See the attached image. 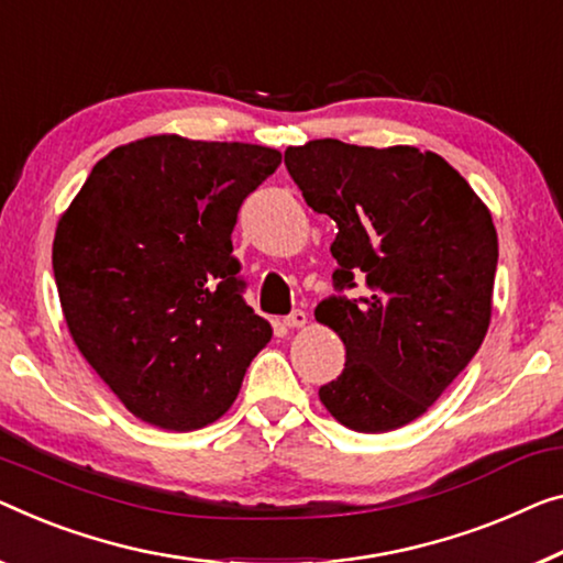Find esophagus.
Segmentation results:
<instances>
[{
    "label": "esophagus",
    "instance_id": "1",
    "mask_svg": "<svg viewBox=\"0 0 563 563\" xmlns=\"http://www.w3.org/2000/svg\"><path fill=\"white\" fill-rule=\"evenodd\" d=\"M283 323L288 325V329H303V325L308 323V313L306 310H292V313L285 318Z\"/></svg>",
    "mask_w": 563,
    "mask_h": 563
}]
</instances>
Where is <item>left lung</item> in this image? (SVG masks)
Masks as SVG:
<instances>
[{"label":"left lung","instance_id":"left-lung-1","mask_svg":"<svg viewBox=\"0 0 563 563\" xmlns=\"http://www.w3.org/2000/svg\"><path fill=\"white\" fill-rule=\"evenodd\" d=\"M285 166L308 207L339 228L335 290L366 280L362 298L316 308L346 346L341 376L318 397L349 430H399L440 399L488 333L490 209L442 156L415 146L318 139L285 151Z\"/></svg>","mask_w":563,"mask_h":563}]
</instances>
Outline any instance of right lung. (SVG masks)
<instances>
[{
    "label": "right lung",
    "mask_w": 563,
    "mask_h": 563,
    "mask_svg": "<svg viewBox=\"0 0 563 563\" xmlns=\"http://www.w3.org/2000/svg\"><path fill=\"white\" fill-rule=\"evenodd\" d=\"M278 164L267 146L146 136L100 158L57 222L67 331L133 417L176 432L214 422L271 341L242 298L232 230Z\"/></svg>",
    "instance_id": "right-lung-1"
}]
</instances>
